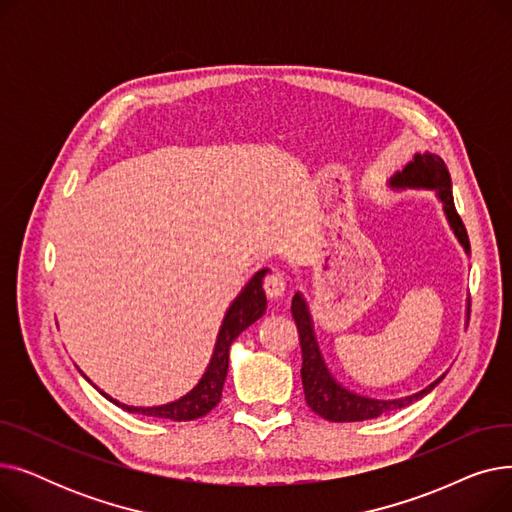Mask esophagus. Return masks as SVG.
Here are the masks:
<instances>
[{"mask_svg":"<svg viewBox=\"0 0 512 512\" xmlns=\"http://www.w3.org/2000/svg\"><path fill=\"white\" fill-rule=\"evenodd\" d=\"M286 276L282 274V272H272L270 276L265 278V282H263V288H265V292H267V297L270 299H274V301H278L282 294L286 292Z\"/></svg>","mask_w":512,"mask_h":512,"instance_id":"obj_1","label":"esophagus"}]
</instances>
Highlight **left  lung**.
Masks as SVG:
<instances>
[{
    "instance_id": "obj_1",
    "label": "left lung",
    "mask_w": 512,
    "mask_h": 512,
    "mask_svg": "<svg viewBox=\"0 0 512 512\" xmlns=\"http://www.w3.org/2000/svg\"><path fill=\"white\" fill-rule=\"evenodd\" d=\"M388 186L392 191H409V188H413V191H434L438 201L442 203V211L446 215V222L452 234L461 242L465 253L467 255L471 253L467 230L463 226V220L459 218V213L454 209L452 180H450L448 168L438 155L429 151L415 153L409 164L388 180ZM292 317L297 321L299 336H301V351H303L301 378H303L305 400L313 413H317L319 417H324L328 421H336V423L365 421V419L380 417L388 411L409 407L413 402L421 400L423 396L432 392L446 375L442 373L438 380H434L423 390L402 398H371L355 390H348L344 384H340L334 378V373L328 369L324 355H321V348L315 336L313 317L303 292L294 294ZM467 321H469V299H467Z\"/></svg>"
}]
</instances>
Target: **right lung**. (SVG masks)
<instances>
[{
	"label": "right lung",
	"instance_id": "1",
	"mask_svg": "<svg viewBox=\"0 0 512 512\" xmlns=\"http://www.w3.org/2000/svg\"><path fill=\"white\" fill-rule=\"evenodd\" d=\"M270 270H259L247 284L238 292V297L230 303L222 326L218 332V338H215V346L211 359L201 375V380L193 386V390H188L184 396L166 402V405H155V407H132L124 405V402L112 398L110 394H105L99 390L87 375L83 373V378L93 384L107 400H112L114 405L122 407L128 413H139L155 419H168V421H193L203 415H207L215 405H218L222 398L224 382L228 375V361H230V346L232 342L245 332L249 326H253L259 317H263L267 309V299H265V290H263V278L267 276Z\"/></svg>",
	"mask_w": 512,
	"mask_h": 512
}]
</instances>
